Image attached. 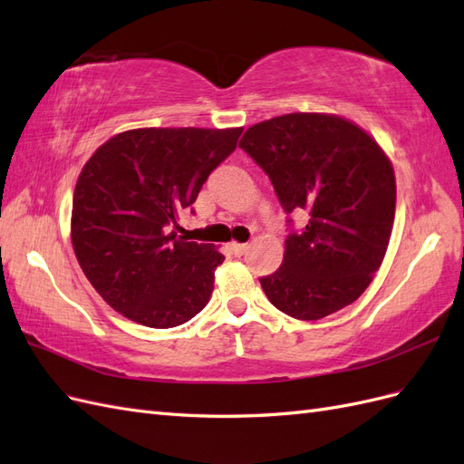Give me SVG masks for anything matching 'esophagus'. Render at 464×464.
<instances>
[{
    "label": "esophagus",
    "instance_id": "obj_1",
    "mask_svg": "<svg viewBox=\"0 0 464 464\" xmlns=\"http://www.w3.org/2000/svg\"><path fill=\"white\" fill-rule=\"evenodd\" d=\"M230 251L236 256V257H242L246 251H247V244H237V242H232L230 244Z\"/></svg>",
    "mask_w": 464,
    "mask_h": 464
}]
</instances>
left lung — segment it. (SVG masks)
Listing matches in <instances>:
<instances>
[{
  "label": "left lung",
  "instance_id": "8db88e82",
  "mask_svg": "<svg viewBox=\"0 0 464 464\" xmlns=\"http://www.w3.org/2000/svg\"><path fill=\"white\" fill-rule=\"evenodd\" d=\"M240 149L269 176L305 228L261 286L283 314L315 321L356 302L382 266L395 220V170L375 139L334 114L296 111L251 125Z\"/></svg>",
  "mask_w": 464,
  "mask_h": 464
}]
</instances>
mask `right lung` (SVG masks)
<instances>
[{
  "mask_svg": "<svg viewBox=\"0 0 464 464\" xmlns=\"http://www.w3.org/2000/svg\"><path fill=\"white\" fill-rule=\"evenodd\" d=\"M242 131L130 130L82 166L72 208L73 249L89 283L123 317L170 329L207 305L224 256L213 244L178 236V218Z\"/></svg>",
  "mask_w": 464,
  "mask_h": 464,
  "instance_id": "right-lung-1",
  "label": "right lung"
}]
</instances>
